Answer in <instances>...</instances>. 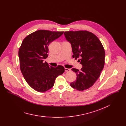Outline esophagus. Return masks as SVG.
I'll list each match as a JSON object with an SVG mask.
<instances>
[{
    "mask_svg": "<svg viewBox=\"0 0 126 126\" xmlns=\"http://www.w3.org/2000/svg\"><path fill=\"white\" fill-rule=\"evenodd\" d=\"M71 71V69H69V68H65V72H70Z\"/></svg>",
    "mask_w": 126,
    "mask_h": 126,
    "instance_id": "1",
    "label": "esophagus"
}]
</instances>
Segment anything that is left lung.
I'll return each mask as SVG.
<instances>
[{
	"mask_svg": "<svg viewBox=\"0 0 126 126\" xmlns=\"http://www.w3.org/2000/svg\"><path fill=\"white\" fill-rule=\"evenodd\" d=\"M64 34L71 45L73 58H78V62L82 65L81 71L72 69L77 78L70 86L83 91L92 86L100 77L105 64L104 48L98 38L90 32L67 31Z\"/></svg>",
	"mask_w": 126,
	"mask_h": 126,
	"instance_id": "obj_1",
	"label": "left lung"
}]
</instances>
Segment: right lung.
<instances>
[{
  "mask_svg": "<svg viewBox=\"0 0 126 126\" xmlns=\"http://www.w3.org/2000/svg\"><path fill=\"white\" fill-rule=\"evenodd\" d=\"M63 33L39 30L28 35L22 42L18 51L20 70L26 82L36 91L48 90L56 78L64 72L63 66L53 67L43 61L48 57L50 43Z\"/></svg>",
  "mask_w": 126,
  "mask_h": 126,
  "instance_id": "obj_1",
  "label": "right lung"
}]
</instances>
